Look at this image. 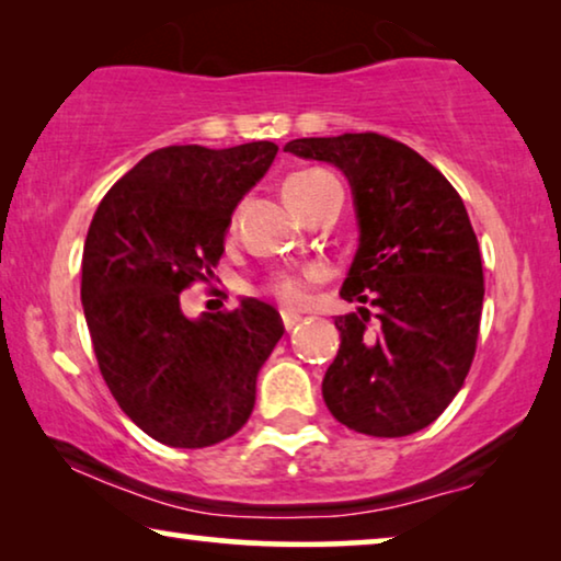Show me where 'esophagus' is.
<instances>
[{
	"label": "esophagus",
	"instance_id": "esophagus-1",
	"mask_svg": "<svg viewBox=\"0 0 561 561\" xmlns=\"http://www.w3.org/2000/svg\"><path fill=\"white\" fill-rule=\"evenodd\" d=\"M280 321H283V327L288 329H294V327H298V321H301V313H296V311H290V309H283L280 311Z\"/></svg>",
	"mask_w": 561,
	"mask_h": 561
}]
</instances>
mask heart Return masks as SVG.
<instances>
[{
  "label": "heart",
  "instance_id": "1",
  "mask_svg": "<svg viewBox=\"0 0 561 561\" xmlns=\"http://www.w3.org/2000/svg\"><path fill=\"white\" fill-rule=\"evenodd\" d=\"M324 171H304V173H294L288 175L286 183H283V196H286V202L298 209L301 202L309 194L313 183L319 179H324ZM329 271L324 265H304L298 267V271H280V273H273L271 278L263 283V294L273 296L275 301L290 306V309H298V306H306L311 298V290L319 286V283L327 280Z\"/></svg>",
  "mask_w": 561,
  "mask_h": 561
}]
</instances>
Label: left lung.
<instances>
[{
	"label": "left lung",
	"instance_id": "1",
	"mask_svg": "<svg viewBox=\"0 0 561 561\" xmlns=\"http://www.w3.org/2000/svg\"><path fill=\"white\" fill-rule=\"evenodd\" d=\"M288 152L342 168L359 248L342 286V344L321 382L327 409L367 436H409L459 393L478 350L482 260L455 186L409 145L378 133L301 137Z\"/></svg>",
	"mask_w": 561,
	"mask_h": 561
}]
</instances>
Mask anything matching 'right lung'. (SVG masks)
<instances>
[{
	"mask_svg": "<svg viewBox=\"0 0 561 561\" xmlns=\"http://www.w3.org/2000/svg\"><path fill=\"white\" fill-rule=\"evenodd\" d=\"M275 152L265 140L168 145L122 175L91 219L81 301L99 370L119 409L168 447L240 432L283 336L278 311L257 298L198 321L181 311V290L211 278L234 206Z\"/></svg>",
	"mask_w": 561,
	"mask_h": 561,
	"instance_id": "1",
	"label": "right lung"
}]
</instances>
